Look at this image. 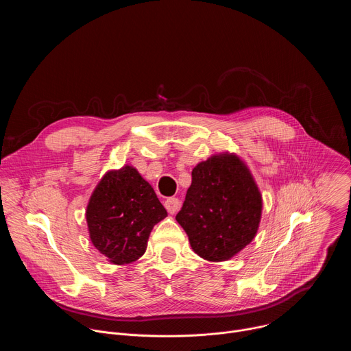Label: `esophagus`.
I'll use <instances>...</instances> for the list:
<instances>
[{
    "label": "esophagus",
    "instance_id": "esophagus-1",
    "mask_svg": "<svg viewBox=\"0 0 351 351\" xmlns=\"http://www.w3.org/2000/svg\"><path fill=\"white\" fill-rule=\"evenodd\" d=\"M179 206H180V203H179V199H178L176 197H169V198L165 199V208H167V211H168L171 215H173V214L178 213Z\"/></svg>",
    "mask_w": 351,
    "mask_h": 351
}]
</instances>
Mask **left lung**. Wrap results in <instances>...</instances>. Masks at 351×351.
Masks as SVG:
<instances>
[{"instance_id":"left-lung-1","label":"left lung","mask_w":351,"mask_h":351,"mask_svg":"<svg viewBox=\"0 0 351 351\" xmlns=\"http://www.w3.org/2000/svg\"><path fill=\"white\" fill-rule=\"evenodd\" d=\"M263 213L258 186L236 154L222 153L191 172L176 221L193 252L207 261H228L256 237Z\"/></svg>"}]
</instances>
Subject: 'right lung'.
I'll return each instance as SVG.
<instances>
[{
  "mask_svg": "<svg viewBox=\"0 0 351 351\" xmlns=\"http://www.w3.org/2000/svg\"><path fill=\"white\" fill-rule=\"evenodd\" d=\"M167 215L152 184L130 165L108 171L86 210L93 245L115 265L138 260L154 225Z\"/></svg>",
  "mask_w": 351,
  "mask_h": 351,
  "instance_id": "right-lung-1",
  "label": "right lung"
}]
</instances>
